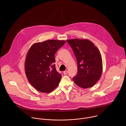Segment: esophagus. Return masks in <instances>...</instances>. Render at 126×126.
Wrapping results in <instances>:
<instances>
[{
  "instance_id": "1",
  "label": "esophagus",
  "mask_w": 126,
  "mask_h": 126,
  "mask_svg": "<svg viewBox=\"0 0 126 126\" xmlns=\"http://www.w3.org/2000/svg\"><path fill=\"white\" fill-rule=\"evenodd\" d=\"M63 73H64V74L65 75H67V74H68V72H67V71H64Z\"/></svg>"
}]
</instances>
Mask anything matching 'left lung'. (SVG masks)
I'll return each mask as SVG.
<instances>
[{
    "mask_svg": "<svg viewBox=\"0 0 126 126\" xmlns=\"http://www.w3.org/2000/svg\"><path fill=\"white\" fill-rule=\"evenodd\" d=\"M77 62L78 72L73 78L76 84L84 89L94 86L100 79L103 71L102 59L98 48L85 39L67 40Z\"/></svg>",
    "mask_w": 126,
    "mask_h": 126,
    "instance_id": "1",
    "label": "left lung"
}]
</instances>
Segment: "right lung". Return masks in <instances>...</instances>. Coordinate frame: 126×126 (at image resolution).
Wrapping results in <instances>:
<instances>
[{
  "label": "right lung",
  "mask_w": 126,
  "mask_h": 126,
  "mask_svg": "<svg viewBox=\"0 0 126 126\" xmlns=\"http://www.w3.org/2000/svg\"><path fill=\"white\" fill-rule=\"evenodd\" d=\"M65 40H48L34 43L28 50L25 62L27 78L38 91L50 93L58 85L61 75L55 67L54 54Z\"/></svg>",
  "instance_id": "right-lung-1"
}]
</instances>
